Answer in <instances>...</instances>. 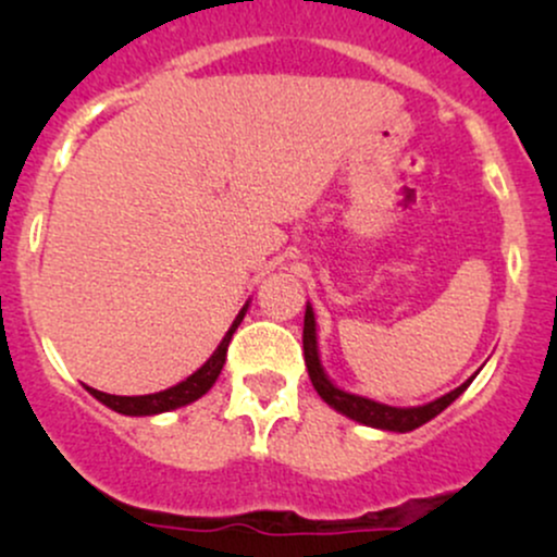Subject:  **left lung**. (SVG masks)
Segmentation results:
<instances>
[{
  "mask_svg": "<svg viewBox=\"0 0 557 557\" xmlns=\"http://www.w3.org/2000/svg\"><path fill=\"white\" fill-rule=\"evenodd\" d=\"M304 359H306V369H309L311 385L319 395H322L324 403H330L335 411L345 413L348 419L361 421L367 426H376V430H389V432H411L417 426L426 424V421L437 417L440 411H445L458 395L463 393L466 387L471 385V380H466L461 387H456L453 393L443 395V398L426 403V406H413V408H395V406H385V403H376L369 398H361V395H350L345 389L335 387L324 374L322 363H319V350H317V322H314V311L311 306H306V317H304Z\"/></svg>",
  "mask_w": 557,
  "mask_h": 557,
  "instance_id": "1",
  "label": "left lung"
}]
</instances>
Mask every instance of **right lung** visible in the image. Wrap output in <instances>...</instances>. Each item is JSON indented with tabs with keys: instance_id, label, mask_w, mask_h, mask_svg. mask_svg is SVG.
Here are the masks:
<instances>
[{
	"instance_id": "add662e5",
	"label": "right lung",
	"mask_w": 557,
	"mask_h": 557,
	"mask_svg": "<svg viewBox=\"0 0 557 557\" xmlns=\"http://www.w3.org/2000/svg\"><path fill=\"white\" fill-rule=\"evenodd\" d=\"M246 309H248V304L243 306L240 314L235 317L233 327L227 330V335L222 337L220 345H216V350L209 356V361L203 363L198 372L190 374L188 380L177 382L175 387L162 389V393H151V395H110V393H101V389H94V387H88V393H91L96 400L104 403V406H110L112 411L125 413V417H154V413H164V411H172V408L188 406V403H194L201 398V395H207L209 387L216 382V376H220L222 367H225L227 345H230V341H233V332L238 330L243 317H246Z\"/></svg>"
}]
</instances>
